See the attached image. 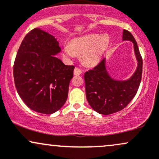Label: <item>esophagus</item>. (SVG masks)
Listing matches in <instances>:
<instances>
[{
    "instance_id": "esophagus-1",
    "label": "esophagus",
    "mask_w": 159,
    "mask_h": 159,
    "mask_svg": "<svg viewBox=\"0 0 159 159\" xmlns=\"http://www.w3.org/2000/svg\"><path fill=\"white\" fill-rule=\"evenodd\" d=\"M82 73V70L81 69L75 67L74 69V75H80Z\"/></svg>"
}]
</instances>
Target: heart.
<instances>
[{"mask_svg":"<svg viewBox=\"0 0 159 159\" xmlns=\"http://www.w3.org/2000/svg\"><path fill=\"white\" fill-rule=\"evenodd\" d=\"M109 37L107 35L87 34L72 40L69 45L63 46V52L69 58L81 55V61L87 66H93L101 61L102 57L108 47Z\"/></svg>","mask_w":159,"mask_h":159,"instance_id":"b5f03b06","label":"heart"}]
</instances>
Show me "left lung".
<instances>
[{
    "instance_id": "1",
    "label": "left lung",
    "mask_w": 159,
    "mask_h": 159,
    "mask_svg": "<svg viewBox=\"0 0 159 159\" xmlns=\"http://www.w3.org/2000/svg\"><path fill=\"white\" fill-rule=\"evenodd\" d=\"M123 40H129L134 44L138 66L132 77L125 81L111 78L105 66V59L84 74L87 99L91 107L100 114L108 115L123 110L139 88L143 68L139 48L134 36L126 30H123Z\"/></svg>"
}]
</instances>
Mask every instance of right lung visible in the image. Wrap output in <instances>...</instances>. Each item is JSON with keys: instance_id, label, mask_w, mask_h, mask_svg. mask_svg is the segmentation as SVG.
Returning a JSON list of instances; mask_svg holds the SVG:
<instances>
[{"instance_id": "1", "label": "right lung", "mask_w": 159, "mask_h": 159, "mask_svg": "<svg viewBox=\"0 0 159 159\" xmlns=\"http://www.w3.org/2000/svg\"><path fill=\"white\" fill-rule=\"evenodd\" d=\"M61 51L54 36L40 28L30 30L20 45L14 81L19 96L33 111L51 114L66 101L75 66L56 57Z\"/></svg>"}]
</instances>
